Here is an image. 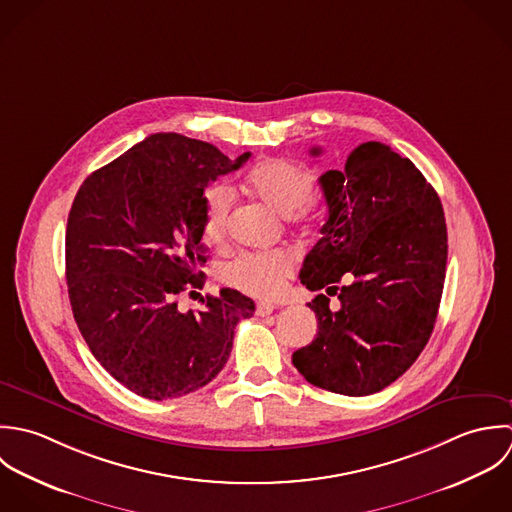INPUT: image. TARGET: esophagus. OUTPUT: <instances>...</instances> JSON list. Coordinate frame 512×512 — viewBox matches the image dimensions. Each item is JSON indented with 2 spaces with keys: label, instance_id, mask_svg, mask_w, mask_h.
Here are the masks:
<instances>
[{
  "label": "esophagus",
  "instance_id": "34e87169",
  "mask_svg": "<svg viewBox=\"0 0 512 512\" xmlns=\"http://www.w3.org/2000/svg\"><path fill=\"white\" fill-rule=\"evenodd\" d=\"M275 308L277 307H275L273 303H263V301H261V303L255 305V312H257V316H267V314H271Z\"/></svg>",
  "mask_w": 512,
  "mask_h": 512
}]
</instances>
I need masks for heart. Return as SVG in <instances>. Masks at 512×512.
Instances as JSON below:
<instances>
[{"mask_svg":"<svg viewBox=\"0 0 512 512\" xmlns=\"http://www.w3.org/2000/svg\"><path fill=\"white\" fill-rule=\"evenodd\" d=\"M312 176L295 162L273 158L259 162L247 174L249 192L281 215L310 221L307 204L312 194ZM231 215V192L213 186L205 192L204 231L211 241L225 237ZM295 271V255L287 249L243 253L223 269V279L233 289L259 299H271L285 287V279Z\"/></svg>","mask_w":512,"mask_h":512,"instance_id":"heart-1","label":"heart"}]
</instances>
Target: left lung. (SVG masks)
Here are the masks:
<instances>
[{"instance_id": "8db88e82", "label": "left lung", "mask_w": 512, "mask_h": 512, "mask_svg": "<svg viewBox=\"0 0 512 512\" xmlns=\"http://www.w3.org/2000/svg\"><path fill=\"white\" fill-rule=\"evenodd\" d=\"M318 184L328 217L299 277L308 291L338 295L340 308L322 293L308 303L318 334L293 364L312 386L370 396L408 370L433 332L447 265L443 207L413 162L382 142L360 144Z\"/></svg>"}]
</instances>
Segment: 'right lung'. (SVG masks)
Instances as JSON below:
<instances>
[{
    "instance_id": "obj_1",
    "label": "right lung",
    "mask_w": 512,
    "mask_h": 512,
    "mask_svg": "<svg viewBox=\"0 0 512 512\" xmlns=\"http://www.w3.org/2000/svg\"><path fill=\"white\" fill-rule=\"evenodd\" d=\"M215 146L176 132L150 134L93 172L67 221L65 261L77 326L104 370L148 400H174L225 366L233 330L255 303L233 289L180 310L204 287V192L241 168Z\"/></svg>"
}]
</instances>
